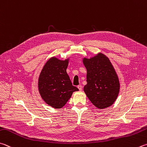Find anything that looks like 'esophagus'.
<instances>
[{
  "mask_svg": "<svg viewBox=\"0 0 147 147\" xmlns=\"http://www.w3.org/2000/svg\"><path fill=\"white\" fill-rule=\"evenodd\" d=\"M78 87V89H79V90H80V91L82 90V86L81 85H78V87Z\"/></svg>",
  "mask_w": 147,
  "mask_h": 147,
  "instance_id": "esophagus-1",
  "label": "esophagus"
}]
</instances>
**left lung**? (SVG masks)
I'll return each mask as SVG.
<instances>
[{
  "mask_svg": "<svg viewBox=\"0 0 147 147\" xmlns=\"http://www.w3.org/2000/svg\"><path fill=\"white\" fill-rule=\"evenodd\" d=\"M83 63L87 69V84L84 90L88 98L100 109L113 105L118 96L120 85L108 57L100 53L89 59L84 58Z\"/></svg>",
  "mask_w": 147,
  "mask_h": 147,
  "instance_id": "8db88e82",
  "label": "left lung"
}]
</instances>
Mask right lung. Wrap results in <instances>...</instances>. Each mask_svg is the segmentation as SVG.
Segmentation results:
<instances>
[{"label":"right lung","mask_w":147,"mask_h":147,"mask_svg":"<svg viewBox=\"0 0 147 147\" xmlns=\"http://www.w3.org/2000/svg\"><path fill=\"white\" fill-rule=\"evenodd\" d=\"M69 58L60 60L52 57L44 65L38 78V90L42 99L55 109H60L78 89L73 86L66 69Z\"/></svg>","instance_id":"obj_1"}]
</instances>
